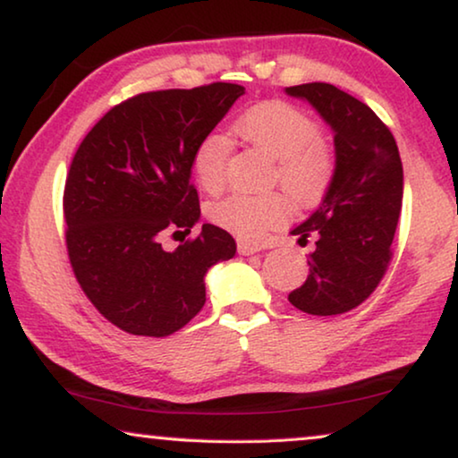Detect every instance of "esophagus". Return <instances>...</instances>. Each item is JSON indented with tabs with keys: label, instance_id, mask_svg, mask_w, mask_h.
I'll use <instances>...</instances> for the list:
<instances>
[{
	"label": "esophagus",
	"instance_id": "1",
	"mask_svg": "<svg viewBox=\"0 0 458 458\" xmlns=\"http://www.w3.org/2000/svg\"><path fill=\"white\" fill-rule=\"evenodd\" d=\"M262 248H258V245H253V243H248V242H237V251H239V256H251V253H256V251H259Z\"/></svg>",
	"mask_w": 458,
	"mask_h": 458
}]
</instances>
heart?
<instances>
[{"label":"heart","instance_id":"obj_1","mask_svg":"<svg viewBox=\"0 0 458 458\" xmlns=\"http://www.w3.org/2000/svg\"><path fill=\"white\" fill-rule=\"evenodd\" d=\"M235 135L274 159L272 180L293 200L307 205L326 192L334 175V157L319 140L311 118L283 102H266L245 112L233 124ZM229 143L219 132H208L196 145L192 170L207 192H219L227 180ZM288 215L284 194L233 192L210 207V219L242 239L258 242Z\"/></svg>","mask_w":458,"mask_h":458}]
</instances>
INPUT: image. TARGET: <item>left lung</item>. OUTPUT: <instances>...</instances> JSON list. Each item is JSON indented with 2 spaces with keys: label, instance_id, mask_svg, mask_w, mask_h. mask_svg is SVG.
<instances>
[{
  "label": "left lung",
  "instance_id": "obj_1",
  "mask_svg": "<svg viewBox=\"0 0 458 458\" xmlns=\"http://www.w3.org/2000/svg\"><path fill=\"white\" fill-rule=\"evenodd\" d=\"M284 94L307 102L334 132L335 165L319 207L291 231L315 239L305 284L288 301L309 315H340L381 283L403 200V165L391 131L367 104L332 83H302Z\"/></svg>",
  "mask_w": 458,
  "mask_h": 458
}]
</instances>
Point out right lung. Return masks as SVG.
Returning a JSON list of instances; mask_svg holds the SVG:
<instances>
[{
	"label": "right lung",
	"instance_id": "right-lung-1",
	"mask_svg": "<svg viewBox=\"0 0 458 458\" xmlns=\"http://www.w3.org/2000/svg\"><path fill=\"white\" fill-rule=\"evenodd\" d=\"M243 94L223 81L147 91L81 140L63 196L69 259L88 299L124 332H178L205 307L207 272L235 256V239L210 223L172 251L161 242L200 221L194 149Z\"/></svg>",
	"mask_w": 458,
	"mask_h": 458
}]
</instances>
